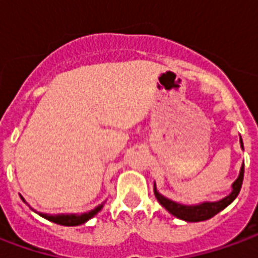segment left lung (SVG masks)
Instances as JSON below:
<instances>
[{"label":"left lung","instance_id":"obj_1","mask_svg":"<svg viewBox=\"0 0 258 258\" xmlns=\"http://www.w3.org/2000/svg\"><path fill=\"white\" fill-rule=\"evenodd\" d=\"M241 148L243 149V142L241 139ZM242 182H243V164H242L241 171H239V176L236 177V180L232 183V191L224 197L220 201L216 202H201L197 205H183L179 202H175L172 200H168L167 197L161 196L156 188V183H154V196L157 198V201L167 209L171 215H173L177 219L184 221H190V223H196V221H204L211 219L219 212L223 211L224 208L230 205L231 202L234 201L238 194L241 191Z\"/></svg>","mask_w":258,"mask_h":258}]
</instances>
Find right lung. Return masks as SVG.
Wrapping results in <instances>:
<instances>
[{"instance_id":"1","label":"right lung","mask_w":258,"mask_h":258,"mask_svg":"<svg viewBox=\"0 0 258 258\" xmlns=\"http://www.w3.org/2000/svg\"><path fill=\"white\" fill-rule=\"evenodd\" d=\"M22 200L24 201V198L22 197ZM26 202V201H24ZM27 204V202H26ZM104 204H101L97 208H94L93 211L86 212V213H81V215H76V213H61V215H47V213H41V212H37L39 216H42L43 219H46L49 221H53L56 224H60V226H81L83 223H86L87 220H90L91 217H94L98 212L102 209ZM34 211V209H32Z\"/></svg>"}]
</instances>
